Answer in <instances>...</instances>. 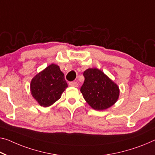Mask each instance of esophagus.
Instances as JSON below:
<instances>
[{"label": "esophagus", "mask_w": 155, "mask_h": 155, "mask_svg": "<svg viewBox=\"0 0 155 155\" xmlns=\"http://www.w3.org/2000/svg\"><path fill=\"white\" fill-rule=\"evenodd\" d=\"M69 85L71 87H78V84L77 82H74V81H73V82H69Z\"/></svg>", "instance_id": "obj_1"}]
</instances>
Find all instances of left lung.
<instances>
[{"label":"left lung","mask_w":155,"mask_h":155,"mask_svg":"<svg viewBox=\"0 0 155 155\" xmlns=\"http://www.w3.org/2000/svg\"><path fill=\"white\" fill-rule=\"evenodd\" d=\"M84 82L80 91L88 104L96 110H103L112 106L119 96L118 86L103 72L97 68L86 70Z\"/></svg>","instance_id":"left-lung-1"}]
</instances>
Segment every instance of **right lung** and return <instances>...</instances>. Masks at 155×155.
I'll return each instance as SVG.
<instances>
[{
	"label": "right lung",
	"mask_w": 155,
	"mask_h": 155,
	"mask_svg": "<svg viewBox=\"0 0 155 155\" xmlns=\"http://www.w3.org/2000/svg\"><path fill=\"white\" fill-rule=\"evenodd\" d=\"M68 84L56 64H51L31 81V94L41 106L49 107L61 97Z\"/></svg>",
	"instance_id": "obj_1"
}]
</instances>
